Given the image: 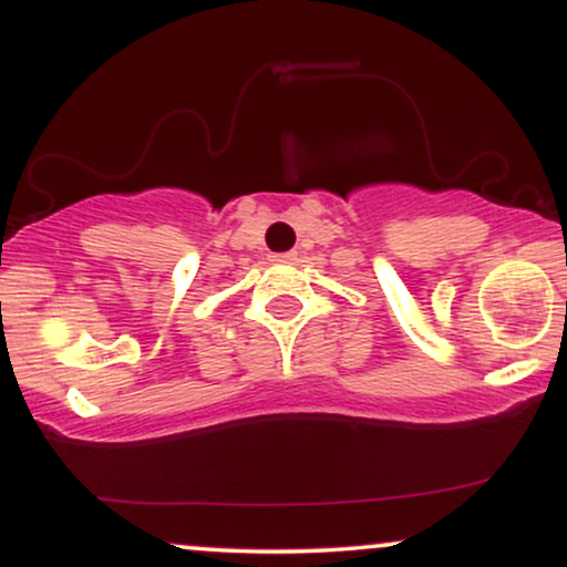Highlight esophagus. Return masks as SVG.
<instances>
[{"label":"esophagus","mask_w":567,"mask_h":567,"mask_svg":"<svg viewBox=\"0 0 567 567\" xmlns=\"http://www.w3.org/2000/svg\"><path fill=\"white\" fill-rule=\"evenodd\" d=\"M275 261H292V252H277V256H271Z\"/></svg>","instance_id":"34e87169"}]
</instances>
